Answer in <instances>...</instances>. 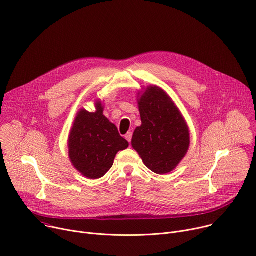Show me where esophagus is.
<instances>
[{"mask_svg": "<svg viewBox=\"0 0 256 256\" xmlns=\"http://www.w3.org/2000/svg\"><path fill=\"white\" fill-rule=\"evenodd\" d=\"M126 140L128 141V143L130 144V142H132V132H126V136H124Z\"/></svg>", "mask_w": 256, "mask_h": 256, "instance_id": "34e87169", "label": "esophagus"}]
</instances>
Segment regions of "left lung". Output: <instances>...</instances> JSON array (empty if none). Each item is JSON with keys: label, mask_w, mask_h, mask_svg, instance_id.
<instances>
[{"label": "left lung", "mask_w": 256, "mask_h": 256, "mask_svg": "<svg viewBox=\"0 0 256 256\" xmlns=\"http://www.w3.org/2000/svg\"><path fill=\"white\" fill-rule=\"evenodd\" d=\"M142 126L132 138V148L155 174L170 172L189 148V128L180 110L157 86H150L138 101Z\"/></svg>", "instance_id": "left-lung-1"}]
</instances>
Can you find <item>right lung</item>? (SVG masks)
I'll list each match as a JSON object with an SVG mask.
<instances>
[{
	"instance_id": "add662e5",
	"label": "right lung",
	"mask_w": 256,
	"mask_h": 256,
	"mask_svg": "<svg viewBox=\"0 0 256 256\" xmlns=\"http://www.w3.org/2000/svg\"><path fill=\"white\" fill-rule=\"evenodd\" d=\"M128 147L113 124L103 115L101 103L94 113L82 110L69 136V158L88 178H102L113 166L116 153Z\"/></svg>"
}]
</instances>
